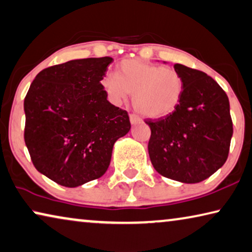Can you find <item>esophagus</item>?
Here are the masks:
<instances>
[{
    "label": "esophagus",
    "instance_id": "34e87169",
    "mask_svg": "<svg viewBox=\"0 0 252 252\" xmlns=\"http://www.w3.org/2000/svg\"><path fill=\"white\" fill-rule=\"evenodd\" d=\"M141 121V119L138 117L137 114H130V122L131 125H137V123H139Z\"/></svg>",
    "mask_w": 252,
    "mask_h": 252
}]
</instances>
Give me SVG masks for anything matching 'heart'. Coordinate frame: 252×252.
Segmentation results:
<instances>
[{
    "mask_svg": "<svg viewBox=\"0 0 252 252\" xmlns=\"http://www.w3.org/2000/svg\"><path fill=\"white\" fill-rule=\"evenodd\" d=\"M113 103H121L133 94L134 109L147 118L166 117L177 109L184 93L183 77L176 70L153 63L126 59L120 63L118 75L107 73L101 81Z\"/></svg>",
    "mask_w": 252,
    "mask_h": 252,
    "instance_id": "obj_1",
    "label": "heart"
}]
</instances>
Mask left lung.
I'll list each match as a JSON object with an SVG mask.
<instances>
[{
  "label": "left lung",
  "instance_id": "1",
  "mask_svg": "<svg viewBox=\"0 0 252 252\" xmlns=\"http://www.w3.org/2000/svg\"><path fill=\"white\" fill-rule=\"evenodd\" d=\"M184 81L182 101L173 113L147 119L148 151L163 177L194 184L224 165L233 134L230 103L222 87L201 70L175 63Z\"/></svg>",
  "mask_w": 252,
  "mask_h": 252
}]
</instances>
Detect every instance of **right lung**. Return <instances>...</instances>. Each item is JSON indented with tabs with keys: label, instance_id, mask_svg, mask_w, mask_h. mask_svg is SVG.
<instances>
[{
	"label": "right lung",
	"instance_id": "add662e5",
	"mask_svg": "<svg viewBox=\"0 0 252 252\" xmlns=\"http://www.w3.org/2000/svg\"><path fill=\"white\" fill-rule=\"evenodd\" d=\"M111 57L75 59L35 76L25 98V141L39 173L66 187L97 179L131 125L101 81Z\"/></svg>",
	"mask_w": 252,
	"mask_h": 252
}]
</instances>
